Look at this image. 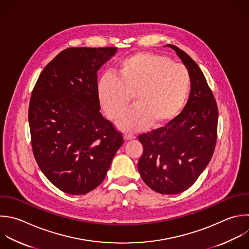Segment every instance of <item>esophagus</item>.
<instances>
[{"label":"esophagus","mask_w":249,"mask_h":249,"mask_svg":"<svg viewBox=\"0 0 249 249\" xmlns=\"http://www.w3.org/2000/svg\"><path fill=\"white\" fill-rule=\"evenodd\" d=\"M134 138H135V135L130 134V133H125V134L124 135V140H126V141H128V140H132V139H134Z\"/></svg>","instance_id":"esophagus-1"}]
</instances>
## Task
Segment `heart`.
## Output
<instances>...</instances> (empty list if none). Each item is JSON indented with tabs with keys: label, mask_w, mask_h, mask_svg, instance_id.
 <instances>
[{
	"label": "heart",
	"mask_w": 249,
	"mask_h": 249,
	"mask_svg": "<svg viewBox=\"0 0 249 249\" xmlns=\"http://www.w3.org/2000/svg\"><path fill=\"white\" fill-rule=\"evenodd\" d=\"M190 87L184 65L165 56L138 53L120 62L113 74L97 82L98 101L106 115L120 118L133 95L135 106L118 122L124 131H136L148 125L160 126L171 121L182 109Z\"/></svg>",
	"instance_id": "1"
}]
</instances>
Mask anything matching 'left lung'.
I'll return each mask as SVG.
<instances>
[{"label": "left lung", "instance_id": "8db88e82", "mask_svg": "<svg viewBox=\"0 0 249 249\" xmlns=\"http://www.w3.org/2000/svg\"><path fill=\"white\" fill-rule=\"evenodd\" d=\"M167 47L187 68L191 91L176 118L163 127L139 135L143 154L138 170L155 192L175 195L189 189L209 163L216 144L218 109L197 64L179 48Z\"/></svg>", "mask_w": 249, "mask_h": 249}]
</instances>
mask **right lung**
<instances>
[{
  "label": "right lung",
  "mask_w": 249,
  "mask_h": 249,
  "mask_svg": "<svg viewBox=\"0 0 249 249\" xmlns=\"http://www.w3.org/2000/svg\"><path fill=\"white\" fill-rule=\"evenodd\" d=\"M117 48H70L41 73L28 121L36 161L59 190L85 195L101 184L124 138L103 118L97 72Z\"/></svg>",
  "instance_id": "right-lung-1"
}]
</instances>
